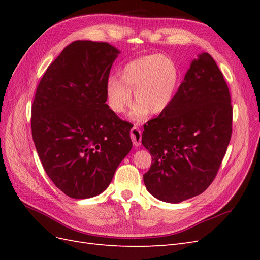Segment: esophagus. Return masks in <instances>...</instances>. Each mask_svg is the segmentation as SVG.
I'll use <instances>...</instances> for the list:
<instances>
[{
	"mask_svg": "<svg viewBox=\"0 0 260 260\" xmlns=\"http://www.w3.org/2000/svg\"><path fill=\"white\" fill-rule=\"evenodd\" d=\"M130 136L133 142V146H140L141 140H142V132H141V130L138 127H133L130 131Z\"/></svg>",
	"mask_w": 260,
	"mask_h": 260,
	"instance_id": "34e87169",
	"label": "esophagus"
}]
</instances>
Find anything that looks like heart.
Instances as JSON below:
<instances>
[{
	"label": "heart",
	"mask_w": 260,
	"mask_h": 260,
	"mask_svg": "<svg viewBox=\"0 0 260 260\" xmlns=\"http://www.w3.org/2000/svg\"><path fill=\"white\" fill-rule=\"evenodd\" d=\"M179 72L171 58L165 55H148L129 61L121 72V80L112 78L107 83V102L112 111L122 114L132 103V93L138 104L132 118L143 120L149 112L164 113L175 98Z\"/></svg>",
	"instance_id": "heart-1"
}]
</instances>
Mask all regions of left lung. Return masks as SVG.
<instances>
[{"mask_svg": "<svg viewBox=\"0 0 260 260\" xmlns=\"http://www.w3.org/2000/svg\"><path fill=\"white\" fill-rule=\"evenodd\" d=\"M229 88L208 53L194 59L170 106L144 124L142 144L152 156L143 180L167 203L200 195L215 180L232 135Z\"/></svg>", "mask_w": 260, "mask_h": 260, "instance_id": "1", "label": "left lung"}]
</instances>
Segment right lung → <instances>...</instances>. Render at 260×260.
Listing matches in <instances>:
<instances>
[{"label": "right lung", "instance_id": "obj_1", "mask_svg": "<svg viewBox=\"0 0 260 260\" xmlns=\"http://www.w3.org/2000/svg\"><path fill=\"white\" fill-rule=\"evenodd\" d=\"M119 53L106 42L74 41L46 69L31 106V131L52 182L73 199L101 194L132 147V125L106 104Z\"/></svg>", "mask_w": 260, "mask_h": 260}]
</instances>
